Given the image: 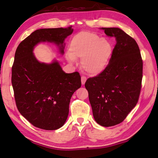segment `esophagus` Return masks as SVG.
Returning <instances> with one entry per match:
<instances>
[{"mask_svg":"<svg viewBox=\"0 0 158 158\" xmlns=\"http://www.w3.org/2000/svg\"><path fill=\"white\" fill-rule=\"evenodd\" d=\"M86 80H87V78H86L85 77H84V76H82L81 77V83H82V85H84L85 84Z\"/></svg>","mask_w":158,"mask_h":158,"instance_id":"34e87169","label":"esophagus"}]
</instances>
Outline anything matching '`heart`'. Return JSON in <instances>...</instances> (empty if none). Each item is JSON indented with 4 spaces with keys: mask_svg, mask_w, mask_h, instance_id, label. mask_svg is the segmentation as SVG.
<instances>
[{
    "mask_svg": "<svg viewBox=\"0 0 158 158\" xmlns=\"http://www.w3.org/2000/svg\"><path fill=\"white\" fill-rule=\"evenodd\" d=\"M68 61L75 63L81 58V66L89 75H97L105 70L113 53L108 39L100 38L93 32L82 31L73 36L69 45Z\"/></svg>",
    "mask_w": 158,
    "mask_h": 158,
    "instance_id": "1",
    "label": "heart"
}]
</instances>
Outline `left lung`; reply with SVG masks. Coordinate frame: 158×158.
Listing matches in <instances>:
<instances>
[{
  "mask_svg": "<svg viewBox=\"0 0 158 158\" xmlns=\"http://www.w3.org/2000/svg\"><path fill=\"white\" fill-rule=\"evenodd\" d=\"M116 45L102 73L87 79L93 116L99 125L119 124L138 102L143 78V60L137 43L119 28H102Z\"/></svg>",
  "mask_w": 158,
  "mask_h": 158,
  "instance_id": "left-lung-1",
  "label": "left lung"
}]
</instances>
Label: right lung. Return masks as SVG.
Masks as SVG:
<instances>
[{
  "instance_id": "obj_1",
  "label": "right lung",
  "mask_w": 158,
  "mask_h": 158,
  "mask_svg": "<svg viewBox=\"0 0 158 158\" xmlns=\"http://www.w3.org/2000/svg\"><path fill=\"white\" fill-rule=\"evenodd\" d=\"M73 32L68 28H42L19 43L12 66L11 83L17 108L21 115L39 128L54 130L66 122L70 98L81 88L78 72L66 73L57 60L40 62L33 53L42 42L53 43L64 54V42Z\"/></svg>"
}]
</instances>
